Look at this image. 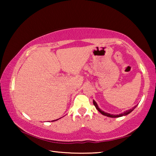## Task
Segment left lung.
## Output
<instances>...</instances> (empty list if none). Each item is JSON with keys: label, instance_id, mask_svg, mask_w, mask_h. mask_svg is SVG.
I'll return each instance as SVG.
<instances>
[{"label": "left lung", "instance_id": "obj_1", "mask_svg": "<svg viewBox=\"0 0 156 156\" xmlns=\"http://www.w3.org/2000/svg\"><path fill=\"white\" fill-rule=\"evenodd\" d=\"M93 102H94V106L96 107V108L97 109V110L98 111V112H99L100 113H101L102 115H106V116H107V117H110V118H118V117H121V116H123V115H127V114H129V113H131V112H132V111H133V110L134 109H135V108L137 107V106H135V107H134L133 108V109H129V110H127V111H126V112H123L122 113H120V114H119V115H113V114H110V113H108L105 112H103V111H102L101 109H100V108L98 107V105H97V103L96 102V101H95V100H94Z\"/></svg>", "mask_w": 156, "mask_h": 156}]
</instances>
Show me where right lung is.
Here are the masks:
<instances>
[{
  "mask_svg": "<svg viewBox=\"0 0 156 156\" xmlns=\"http://www.w3.org/2000/svg\"><path fill=\"white\" fill-rule=\"evenodd\" d=\"M57 120H58V119H57ZM53 121H54V120H53Z\"/></svg>",
  "mask_w": 156,
  "mask_h": 156,
  "instance_id": "1",
  "label": "right lung"
}]
</instances>
